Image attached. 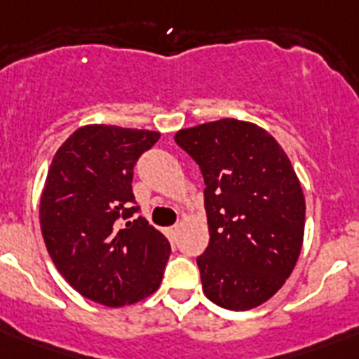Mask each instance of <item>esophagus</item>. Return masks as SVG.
Here are the masks:
<instances>
[{
    "label": "esophagus",
    "mask_w": 359,
    "mask_h": 359,
    "mask_svg": "<svg viewBox=\"0 0 359 359\" xmlns=\"http://www.w3.org/2000/svg\"><path fill=\"white\" fill-rule=\"evenodd\" d=\"M165 235H168V238L173 242L175 238H177V235H179V225H173V227H168L165 229Z\"/></svg>",
    "instance_id": "1"
}]
</instances>
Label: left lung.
<instances>
[{"label": "left lung", "mask_w": 359, "mask_h": 359, "mask_svg": "<svg viewBox=\"0 0 359 359\" xmlns=\"http://www.w3.org/2000/svg\"><path fill=\"white\" fill-rule=\"evenodd\" d=\"M175 141L205 179V294L231 311L261 306L283 287L304 242L306 201L290 160L266 130L236 119L180 130Z\"/></svg>", "instance_id": "left-lung-1"}]
</instances>
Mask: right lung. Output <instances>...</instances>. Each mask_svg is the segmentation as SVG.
<instances>
[{
	"label": "right lung",
	"instance_id": "right-lung-1",
	"mask_svg": "<svg viewBox=\"0 0 359 359\" xmlns=\"http://www.w3.org/2000/svg\"><path fill=\"white\" fill-rule=\"evenodd\" d=\"M160 134L89 124L59 147L41 197V229L61 276L81 296L121 307L160 287L168 238L135 214L134 165Z\"/></svg>",
	"mask_w": 359,
	"mask_h": 359
}]
</instances>
